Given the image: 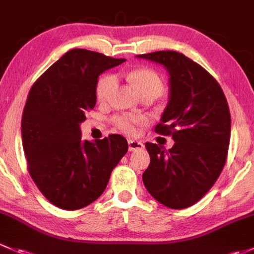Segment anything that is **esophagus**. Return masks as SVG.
Listing matches in <instances>:
<instances>
[{"instance_id": "esophagus-1", "label": "esophagus", "mask_w": 254, "mask_h": 254, "mask_svg": "<svg viewBox=\"0 0 254 254\" xmlns=\"http://www.w3.org/2000/svg\"><path fill=\"white\" fill-rule=\"evenodd\" d=\"M143 143L142 142H138V140L134 139H128V150L129 151H137L143 149Z\"/></svg>"}]
</instances>
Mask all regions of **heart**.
<instances>
[{
	"label": "heart",
	"mask_w": 254,
	"mask_h": 254,
	"mask_svg": "<svg viewBox=\"0 0 254 254\" xmlns=\"http://www.w3.org/2000/svg\"><path fill=\"white\" fill-rule=\"evenodd\" d=\"M129 80L140 95L145 93H153L159 96L164 91L163 79L155 70L150 68L133 70L129 74ZM116 87L117 75L114 73H106L98 80L96 96L100 101L109 100ZM142 122L143 117L134 116V115H121V116H116L114 119L115 126L121 129L122 132L128 133V134H134L138 130V126Z\"/></svg>",
	"instance_id": "heart-1"
}]
</instances>
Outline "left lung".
Returning <instances> with one entry per match:
<instances>
[{
    "instance_id": "obj_1",
    "label": "left lung",
    "mask_w": 254,
    "mask_h": 254,
    "mask_svg": "<svg viewBox=\"0 0 254 254\" xmlns=\"http://www.w3.org/2000/svg\"><path fill=\"white\" fill-rule=\"evenodd\" d=\"M137 57L169 73V101L155 130L175 140L169 150L145 143L150 164L143 184L167 208H188L213 187L226 161L231 133L226 98L219 83L184 54L156 51Z\"/></svg>"
}]
</instances>
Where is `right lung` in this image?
<instances>
[{
  "label": "right lung",
  "instance_id": "right-lung-1",
  "mask_svg": "<svg viewBox=\"0 0 254 254\" xmlns=\"http://www.w3.org/2000/svg\"><path fill=\"white\" fill-rule=\"evenodd\" d=\"M125 61L73 49L30 89L22 117L23 149L33 181L59 208L75 210L98 199L127 153L122 135L90 142L80 132L85 112L96 104L99 75Z\"/></svg>",
  "mask_w": 254,
  "mask_h": 254
}]
</instances>
